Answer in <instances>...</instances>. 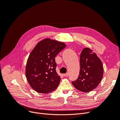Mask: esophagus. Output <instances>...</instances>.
<instances>
[{
    "mask_svg": "<svg viewBox=\"0 0 120 120\" xmlns=\"http://www.w3.org/2000/svg\"><path fill=\"white\" fill-rule=\"evenodd\" d=\"M68 73H66V74H64V77H68Z\"/></svg>",
    "mask_w": 120,
    "mask_h": 120,
    "instance_id": "obj_1",
    "label": "esophagus"
}]
</instances>
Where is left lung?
Masks as SVG:
<instances>
[{"label": "left lung", "mask_w": 120, "mask_h": 120, "mask_svg": "<svg viewBox=\"0 0 120 120\" xmlns=\"http://www.w3.org/2000/svg\"><path fill=\"white\" fill-rule=\"evenodd\" d=\"M104 68L97 54L89 48L83 49L80 56V71L72 84L79 91L88 93L96 88L102 79Z\"/></svg>", "instance_id": "8db88e82"}]
</instances>
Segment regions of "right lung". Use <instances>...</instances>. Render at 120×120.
<instances>
[{"instance_id":"1","label":"right lung","mask_w":120,"mask_h":120,"mask_svg":"<svg viewBox=\"0 0 120 120\" xmlns=\"http://www.w3.org/2000/svg\"><path fill=\"white\" fill-rule=\"evenodd\" d=\"M66 46L63 42L46 38L32 50L27 61L25 75L36 92L48 93L57 88L60 77L56 71L55 57Z\"/></svg>"}]
</instances>
